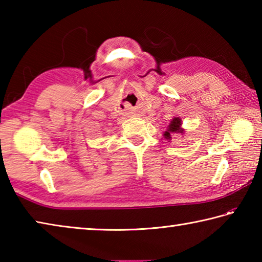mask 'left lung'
Wrapping results in <instances>:
<instances>
[{
    "label": "left lung",
    "mask_w": 262,
    "mask_h": 262,
    "mask_svg": "<svg viewBox=\"0 0 262 262\" xmlns=\"http://www.w3.org/2000/svg\"><path fill=\"white\" fill-rule=\"evenodd\" d=\"M172 134L185 135V129L183 128V121H181V118L179 117H174L171 119L166 127V130L163 133V136L165 137V140L170 141Z\"/></svg>",
    "instance_id": "left-lung-1"
}]
</instances>
